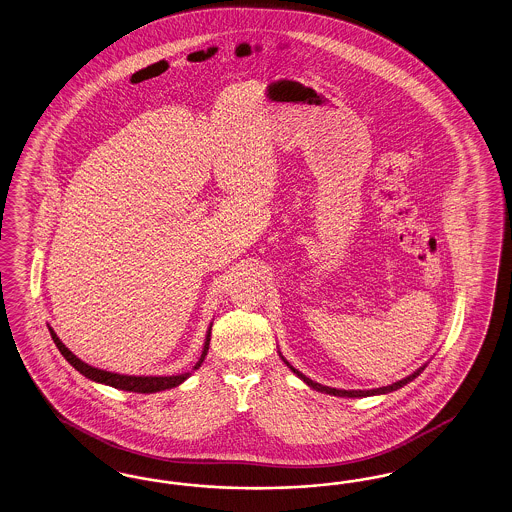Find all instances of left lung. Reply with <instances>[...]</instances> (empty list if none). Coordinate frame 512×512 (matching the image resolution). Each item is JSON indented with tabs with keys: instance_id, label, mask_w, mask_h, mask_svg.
<instances>
[{
	"instance_id": "1",
	"label": "left lung",
	"mask_w": 512,
	"mask_h": 512,
	"mask_svg": "<svg viewBox=\"0 0 512 512\" xmlns=\"http://www.w3.org/2000/svg\"><path fill=\"white\" fill-rule=\"evenodd\" d=\"M286 362V360H284ZM287 366H289V362H286ZM293 373H297V377H301L305 383H307L308 387H312V389L320 390V392H326V394H333V396H343V398H362V396H373V394H387V392H392V390L400 389V387H404V385H408L409 381H413L417 375H421V371L427 368V366H423V368L417 369V371H413L409 377L406 379H402V381H396V383H392L389 387H379V389L373 390H339V389H331V387H324V385H320V383H314L312 379H308L307 375H303L301 371H297V369L293 368V366H289Z\"/></svg>"
}]
</instances>
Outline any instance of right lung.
Wrapping results in <instances>:
<instances>
[{"label":"right lung","instance_id":"obj_1","mask_svg":"<svg viewBox=\"0 0 512 512\" xmlns=\"http://www.w3.org/2000/svg\"><path fill=\"white\" fill-rule=\"evenodd\" d=\"M49 331H51V337H53L55 345L61 350L62 356L66 358V362H68L70 366H74V368L78 369L87 379H91V381H95V383H103V385H108V387H114V389L150 394V392H160V390L179 387L183 381L188 379V375H190V373H181V375H171V377H144V375L143 377H135V375H120V373H112V371L93 368V366L85 364L78 356H74L68 348L64 347V343L57 337V333H55L53 329L49 328ZM209 341H211V328L207 329L204 350H202V356H200V360L196 362L194 369H198L204 364L207 350H209Z\"/></svg>","mask_w":512,"mask_h":512}]
</instances>
